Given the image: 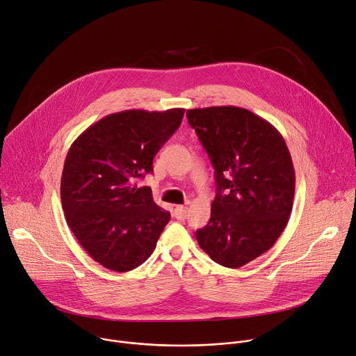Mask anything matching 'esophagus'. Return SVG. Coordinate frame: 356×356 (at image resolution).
Segmentation results:
<instances>
[{
	"instance_id": "1",
	"label": "esophagus",
	"mask_w": 356,
	"mask_h": 356,
	"mask_svg": "<svg viewBox=\"0 0 356 356\" xmlns=\"http://www.w3.org/2000/svg\"><path fill=\"white\" fill-rule=\"evenodd\" d=\"M174 216L178 219V220H185L186 216H188V208L186 207H177L175 211H174Z\"/></svg>"
}]
</instances>
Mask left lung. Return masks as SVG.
Returning a JSON list of instances; mask_svg holds the SVG:
<instances>
[{"label": "left lung", "instance_id": "1", "mask_svg": "<svg viewBox=\"0 0 356 356\" xmlns=\"http://www.w3.org/2000/svg\"><path fill=\"white\" fill-rule=\"evenodd\" d=\"M186 117L216 181L211 219L196 241L218 264L242 267L273 248L287 226L296 191L290 151L279 130L248 108H191Z\"/></svg>", "mask_w": 356, "mask_h": 356}]
</instances>
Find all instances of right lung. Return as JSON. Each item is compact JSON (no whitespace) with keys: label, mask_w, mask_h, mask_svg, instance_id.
Wrapping results in <instances>:
<instances>
[{"label":"right lung","mask_w":356,"mask_h":356,"mask_svg":"<svg viewBox=\"0 0 356 356\" xmlns=\"http://www.w3.org/2000/svg\"><path fill=\"white\" fill-rule=\"evenodd\" d=\"M185 108L108 114L70 145L60 179L67 226L103 267L124 273L154 252L170 212L137 178L152 172L155 154L179 127Z\"/></svg>","instance_id":"obj_1"}]
</instances>
